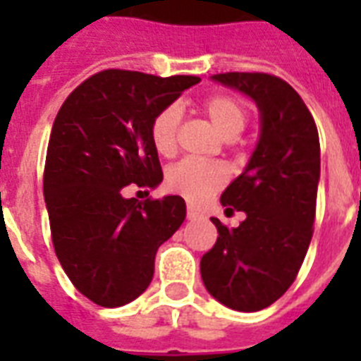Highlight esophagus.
I'll list each match as a JSON object with an SVG mask.
<instances>
[{"mask_svg": "<svg viewBox=\"0 0 361 361\" xmlns=\"http://www.w3.org/2000/svg\"><path fill=\"white\" fill-rule=\"evenodd\" d=\"M198 217H200V214H198L197 209H195V208H187V219L195 221V219H198Z\"/></svg>", "mask_w": 361, "mask_h": 361, "instance_id": "34e87169", "label": "esophagus"}]
</instances>
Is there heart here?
I'll list each match as a JSON object with an SVG mask.
<instances>
[{
  "instance_id": "1",
  "label": "heart",
  "mask_w": 361,
  "mask_h": 361,
  "mask_svg": "<svg viewBox=\"0 0 361 361\" xmlns=\"http://www.w3.org/2000/svg\"><path fill=\"white\" fill-rule=\"evenodd\" d=\"M204 114L208 116L221 135L232 140L247 127L249 112L243 101L228 93H215L202 101ZM181 125V110L169 104L153 116L149 125L152 144L159 155L170 157L178 147V130ZM228 181V169L219 161L183 159L170 166L164 176V185L170 192L180 195L192 204L204 202Z\"/></svg>"
}]
</instances>
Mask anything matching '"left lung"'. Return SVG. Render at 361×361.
Masks as SVG:
<instances>
[{
    "label": "left lung",
    "mask_w": 361,
    "mask_h": 361,
    "mask_svg": "<svg viewBox=\"0 0 361 361\" xmlns=\"http://www.w3.org/2000/svg\"><path fill=\"white\" fill-rule=\"evenodd\" d=\"M236 87L260 110V140L226 191V212H245L238 228L212 217L217 241L200 260L208 292L243 313L277 302L294 283L313 238L320 142L313 116L294 87L268 73L212 76Z\"/></svg>",
    "instance_id": "left-lung-1"
}]
</instances>
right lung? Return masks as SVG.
I'll list each match as a JSON object with an SVG mask.
<instances>
[{
    "label": "right lung",
    "mask_w": 361,
    "mask_h": 361,
    "mask_svg": "<svg viewBox=\"0 0 361 361\" xmlns=\"http://www.w3.org/2000/svg\"><path fill=\"white\" fill-rule=\"evenodd\" d=\"M198 76L106 69L61 104L48 140L42 191L56 257L76 290L121 307L146 290L157 249L185 219L181 197L125 198L163 181L149 125ZM149 192V191H147Z\"/></svg>",
    "instance_id": "right-lung-1"
}]
</instances>
